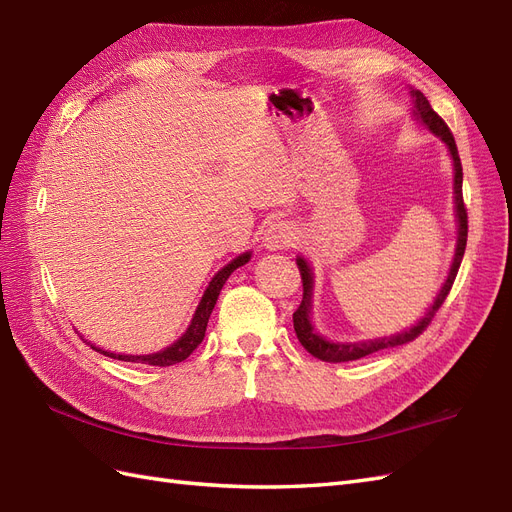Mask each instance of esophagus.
<instances>
[{
	"label": "esophagus",
	"instance_id": "esophagus-1",
	"mask_svg": "<svg viewBox=\"0 0 512 512\" xmlns=\"http://www.w3.org/2000/svg\"><path fill=\"white\" fill-rule=\"evenodd\" d=\"M296 227L289 221H276L270 223V227L264 233V244L270 248V251H281V248H287L296 242Z\"/></svg>",
	"mask_w": 512,
	"mask_h": 512
}]
</instances>
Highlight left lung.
<instances>
[{
    "label": "left lung",
    "mask_w": 512,
    "mask_h": 512,
    "mask_svg": "<svg viewBox=\"0 0 512 512\" xmlns=\"http://www.w3.org/2000/svg\"><path fill=\"white\" fill-rule=\"evenodd\" d=\"M412 96H414V113L418 115L422 124L429 126V130H433V133L448 145L452 163H455V208H457V221H459V238H457L455 259H452V268L448 272V279H446L440 294H437L429 313L422 317L414 328H410L407 332H401V334H394V337H388V339H375V341H369V343H349V345H345V343H330L326 339H321L319 334L313 330L311 319H309L311 296H313V276H311L309 264H306V261L300 257L298 259V270H300V276H302V302L294 313V330H296V337H298V341L302 343L306 352L313 354L319 360H324V362L358 360V358H364V356L379 352V349L397 347V345H405V343L414 341L416 337H420V334L427 330L433 315L440 311V306L446 302V296L450 294L452 283H455V279H457V272H459V266H461L463 253H465V244H467V208L463 203L461 158H459V152H457L455 137H452L448 124L431 109L427 96L418 92V90L416 92L412 90Z\"/></svg>",
    "instance_id": "8db88e82"
}]
</instances>
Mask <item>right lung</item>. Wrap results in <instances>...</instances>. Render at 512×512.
Returning a JSON list of instances; mask_svg holds the SVG:
<instances>
[{"label":"right lung","instance_id":"right-lung-1","mask_svg":"<svg viewBox=\"0 0 512 512\" xmlns=\"http://www.w3.org/2000/svg\"><path fill=\"white\" fill-rule=\"evenodd\" d=\"M251 259V253H244L240 257H236L231 261V264H227L221 272H218L214 279L210 281L206 294H203L197 311H195V317L191 321V326H188V330L184 332V337L180 341H175L171 347H167L165 352H158V354H152V356H122V354H111V352H102V349H96L92 345V349H96V352L105 354L109 358H115V360H124V362H143V364H152V367H171V364H178L182 360H186L188 356H191L197 345L203 341V337H206V328H208V319L212 315V309L214 304L218 300V294H221V289L225 285V281L229 279V274L244 266L246 261Z\"/></svg>","mask_w":512,"mask_h":512}]
</instances>
